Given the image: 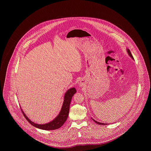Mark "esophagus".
<instances>
[{"instance_id":"esophagus-1","label":"esophagus","mask_w":151,"mask_h":151,"mask_svg":"<svg viewBox=\"0 0 151 151\" xmlns=\"http://www.w3.org/2000/svg\"><path fill=\"white\" fill-rule=\"evenodd\" d=\"M85 85V82L83 80H81L80 83V86H83Z\"/></svg>"}]
</instances>
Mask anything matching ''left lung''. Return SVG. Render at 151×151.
<instances>
[{"instance_id":"obj_1","label":"left lung","mask_w":151,"mask_h":151,"mask_svg":"<svg viewBox=\"0 0 151 151\" xmlns=\"http://www.w3.org/2000/svg\"><path fill=\"white\" fill-rule=\"evenodd\" d=\"M127 52H128V53H129V56L131 57L132 58V59H134V58L132 57V54H131V52H130V51H129V49H127ZM93 119V121L95 122V123H97L98 124H101V125H106L107 124V123H100V122H97L96 121H95V120H94L93 119Z\"/></svg>"}]
</instances>
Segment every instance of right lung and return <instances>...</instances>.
Returning <instances> with one entry per match:
<instances>
[{
    "instance_id": "right-lung-1",
    "label": "right lung",
    "mask_w": 151,
    "mask_h": 151,
    "mask_svg": "<svg viewBox=\"0 0 151 151\" xmlns=\"http://www.w3.org/2000/svg\"><path fill=\"white\" fill-rule=\"evenodd\" d=\"M76 92V90L75 88H72L70 89L68 91H67V92L65 94V100H64L63 104L62 109L60 110V112L59 113V115L56 117V118H55L52 121H51L49 123L44 124H36L34 122H32L30 120H29L28 118L24 114L22 109H21L22 113L23 114L26 119L32 125H33V126L36 127L37 128L45 129V130H53V129H59L61 126H63V124L65 123L68 118V114H69V110H70V105L71 104L72 96Z\"/></svg>"
}]
</instances>
